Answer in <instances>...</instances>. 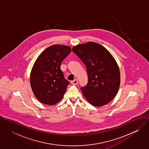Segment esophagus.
<instances>
[{"mask_svg": "<svg viewBox=\"0 0 149 149\" xmlns=\"http://www.w3.org/2000/svg\"><path fill=\"white\" fill-rule=\"evenodd\" d=\"M70 83H71L72 84H73V85H76V84H77V83H78V81H77V79H74V80L71 81H70Z\"/></svg>", "mask_w": 149, "mask_h": 149, "instance_id": "1", "label": "esophagus"}]
</instances>
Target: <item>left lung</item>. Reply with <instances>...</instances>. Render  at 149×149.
Returning a JSON list of instances; mask_svg holds the SVG:
<instances>
[{
	"label": "left lung",
	"mask_w": 149,
	"mask_h": 149,
	"mask_svg": "<svg viewBox=\"0 0 149 149\" xmlns=\"http://www.w3.org/2000/svg\"><path fill=\"white\" fill-rule=\"evenodd\" d=\"M72 51L86 69L88 82L81 88L86 100L93 106L108 104L116 96L120 83L119 68L113 57L104 46L94 42L74 46Z\"/></svg>",
	"instance_id": "left-lung-1"
}]
</instances>
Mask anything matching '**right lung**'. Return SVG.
<instances>
[{"label": "right lung", "instance_id": "add662e5", "mask_svg": "<svg viewBox=\"0 0 149 149\" xmlns=\"http://www.w3.org/2000/svg\"><path fill=\"white\" fill-rule=\"evenodd\" d=\"M71 52L68 46L53 45L41 53L32 68L30 85L37 99L52 106L63 97L69 85L60 69L61 62Z\"/></svg>", "mask_w": 149, "mask_h": 149}]
</instances>
